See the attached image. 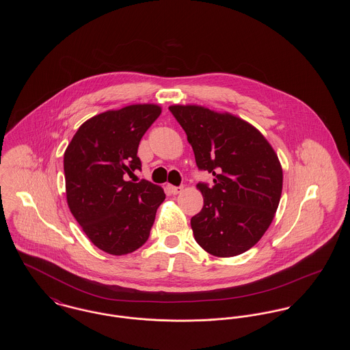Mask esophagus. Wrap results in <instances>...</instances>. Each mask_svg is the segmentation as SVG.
<instances>
[{"label": "esophagus", "instance_id": "obj_1", "mask_svg": "<svg viewBox=\"0 0 350 350\" xmlns=\"http://www.w3.org/2000/svg\"><path fill=\"white\" fill-rule=\"evenodd\" d=\"M167 189H169V191L172 193V194H180L181 191L183 190V186H172V185H167Z\"/></svg>", "mask_w": 350, "mask_h": 350}]
</instances>
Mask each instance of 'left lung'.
I'll list each match as a JSON object with an SVG mask.
<instances>
[{"instance_id": "left-lung-1", "label": "left lung", "mask_w": 350, "mask_h": 350, "mask_svg": "<svg viewBox=\"0 0 350 350\" xmlns=\"http://www.w3.org/2000/svg\"><path fill=\"white\" fill-rule=\"evenodd\" d=\"M187 135L200 170L203 207L191 217L196 241L217 257L250 250L267 232L282 194V167L264 135L248 122L196 105L169 107Z\"/></svg>"}]
</instances>
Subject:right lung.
<instances>
[{"mask_svg":"<svg viewBox=\"0 0 350 350\" xmlns=\"http://www.w3.org/2000/svg\"><path fill=\"white\" fill-rule=\"evenodd\" d=\"M160 114L157 105L98 114L80 126L64 153L69 210L90 241L109 254L140 248L165 200L154 183L127 181L142 169L139 143Z\"/></svg>","mask_w":350,"mask_h":350,"instance_id":"add662e5","label":"right lung"}]
</instances>
